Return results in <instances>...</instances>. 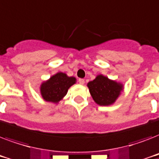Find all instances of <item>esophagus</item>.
<instances>
[{
	"instance_id": "1",
	"label": "esophagus",
	"mask_w": 159,
	"mask_h": 159,
	"mask_svg": "<svg viewBox=\"0 0 159 159\" xmlns=\"http://www.w3.org/2000/svg\"><path fill=\"white\" fill-rule=\"evenodd\" d=\"M78 82H79V83L81 85H83L85 83V80L84 79H82V78H80V79L78 80Z\"/></svg>"
}]
</instances>
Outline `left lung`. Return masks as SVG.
Wrapping results in <instances>:
<instances>
[{"mask_svg":"<svg viewBox=\"0 0 159 159\" xmlns=\"http://www.w3.org/2000/svg\"><path fill=\"white\" fill-rule=\"evenodd\" d=\"M87 87L94 102L99 106H106L116 102L123 92L124 85L100 74L93 81L87 83Z\"/></svg>","mask_w":159,"mask_h":159,"instance_id":"8db88e82","label":"left lung"}]
</instances>
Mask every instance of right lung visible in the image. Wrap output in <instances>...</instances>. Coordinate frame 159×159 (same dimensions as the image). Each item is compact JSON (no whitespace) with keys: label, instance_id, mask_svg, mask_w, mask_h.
<instances>
[{"label":"right lung","instance_id":"1","mask_svg":"<svg viewBox=\"0 0 159 159\" xmlns=\"http://www.w3.org/2000/svg\"><path fill=\"white\" fill-rule=\"evenodd\" d=\"M77 82L76 77H68L62 72H57L40 85V94L46 102L57 104L67 95L70 87Z\"/></svg>","mask_w":159,"mask_h":159}]
</instances>
